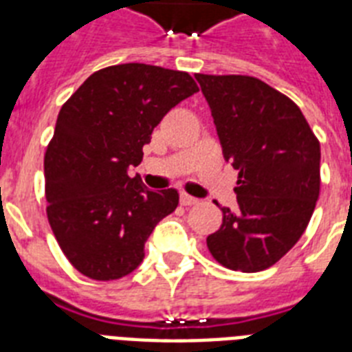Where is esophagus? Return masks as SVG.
Returning <instances> with one entry per match:
<instances>
[{"instance_id":"1","label":"esophagus","mask_w":352,"mask_h":352,"mask_svg":"<svg viewBox=\"0 0 352 352\" xmlns=\"http://www.w3.org/2000/svg\"><path fill=\"white\" fill-rule=\"evenodd\" d=\"M199 199L192 197V195H188V193H182L181 195V204L182 206H192V204H197Z\"/></svg>"}]
</instances>
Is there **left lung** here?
Returning <instances> with one entry per match:
<instances>
[{"label": "left lung", "mask_w": 352, "mask_h": 352, "mask_svg": "<svg viewBox=\"0 0 352 352\" xmlns=\"http://www.w3.org/2000/svg\"><path fill=\"white\" fill-rule=\"evenodd\" d=\"M226 162L239 171L237 210L206 245L230 270L259 272L298 243L320 195V142L289 96L254 76L195 74Z\"/></svg>", "instance_id": "obj_1"}]
</instances>
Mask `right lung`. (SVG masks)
<instances>
[{
    "mask_svg": "<svg viewBox=\"0 0 352 352\" xmlns=\"http://www.w3.org/2000/svg\"><path fill=\"white\" fill-rule=\"evenodd\" d=\"M197 91L184 71L120 63L91 74L62 106L43 160L47 219L80 274L111 281L142 263L179 193L151 192L127 171L166 113Z\"/></svg>",
    "mask_w": 352,
    "mask_h": 352,
    "instance_id": "obj_1",
    "label": "right lung"
}]
</instances>
